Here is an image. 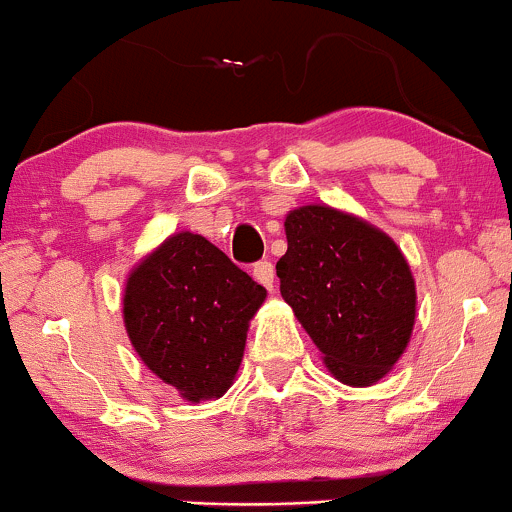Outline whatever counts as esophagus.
Wrapping results in <instances>:
<instances>
[{
  "mask_svg": "<svg viewBox=\"0 0 512 512\" xmlns=\"http://www.w3.org/2000/svg\"><path fill=\"white\" fill-rule=\"evenodd\" d=\"M254 278L263 285V288H268V290L273 288V280H276V271H273V263L268 261V258H263V261L254 263Z\"/></svg>",
  "mask_w": 512,
  "mask_h": 512,
  "instance_id": "obj_1",
  "label": "esophagus"
}]
</instances>
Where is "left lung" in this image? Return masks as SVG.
Segmentation results:
<instances>
[{"instance_id":"left-lung-1","label":"left lung","mask_w":512,"mask_h":512,"mask_svg":"<svg viewBox=\"0 0 512 512\" xmlns=\"http://www.w3.org/2000/svg\"><path fill=\"white\" fill-rule=\"evenodd\" d=\"M288 251L276 263L293 307L329 371L349 386L383 378L410 342L415 280L393 239L332 207L285 217Z\"/></svg>"}]
</instances>
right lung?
I'll list each match as a JSON object with an SVG mask.
<instances>
[{
    "mask_svg": "<svg viewBox=\"0 0 512 512\" xmlns=\"http://www.w3.org/2000/svg\"><path fill=\"white\" fill-rule=\"evenodd\" d=\"M266 288L200 234H175L129 276L131 344L183 398H219L244 356L246 329Z\"/></svg>",
    "mask_w": 512,
    "mask_h": 512,
    "instance_id": "1",
    "label": "right lung"
}]
</instances>
